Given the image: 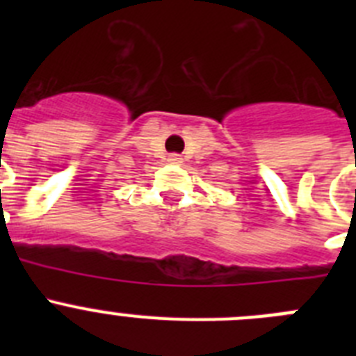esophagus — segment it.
Listing matches in <instances>:
<instances>
[{
    "instance_id": "1",
    "label": "esophagus",
    "mask_w": 356,
    "mask_h": 356,
    "mask_svg": "<svg viewBox=\"0 0 356 356\" xmlns=\"http://www.w3.org/2000/svg\"><path fill=\"white\" fill-rule=\"evenodd\" d=\"M168 160H169V162H171V163H180V162H181V156H180V155H176V153H171Z\"/></svg>"
}]
</instances>
